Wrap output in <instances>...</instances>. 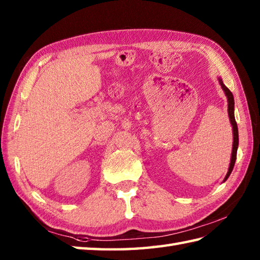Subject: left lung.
Wrapping results in <instances>:
<instances>
[{"mask_svg":"<svg viewBox=\"0 0 260 260\" xmlns=\"http://www.w3.org/2000/svg\"><path fill=\"white\" fill-rule=\"evenodd\" d=\"M219 80V84L221 86L222 90L224 92L225 97H227V102H228V115H229V119H230V124L233 126V152H231V158H230V163H229V169H228V172L225 174L223 182L227 181V179L229 178V175L231 174L235 167V162H236V158H237V150H238V144H239V137H238V127H237V123H236V119H235V101H234V95L233 92H231L227 87L224 86L223 81L221 78H218Z\"/></svg>","mask_w":260,"mask_h":260,"instance_id":"left-lung-1","label":"left lung"}]
</instances>
